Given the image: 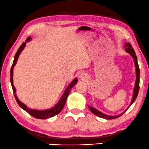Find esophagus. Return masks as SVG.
<instances>
[{
	"instance_id": "obj_1",
	"label": "esophagus",
	"mask_w": 149,
	"mask_h": 149,
	"mask_svg": "<svg viewBox=\"0 0 149 149\" xmlns=\"http://www.w3.org/2000/svg\"><path fill=\"white\" fill-rule=\"evenodd\" d=\"M79 79H81V80H86L88 79V75L86 73H81L79 74Z\"/></svg>"
}]
</instances>
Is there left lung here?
<instances>
[{
	"mask_svg": "<svg viewBox=\"0 0 149 149\" xmlns=\"http://www.w3.org/2000/svg\"><path fill=\"white\" fill-rule=\"evenodd\" d=\"M125 51L127 52V53H128L130 54V55L132 56L133 58H134V64H135V67H136V82H135V87H134V94H133V96H132V101H131V103L130 104V106L128 107V108L130 107L132 104H133V102L135 101L136 98L137 96H138V91H139V84H140V69H139V66H138V61H137V56L136 55V53H135V51L134 49L132 47V45H130V43H125ZM89 109L91 111V112L93 113V114H95V116L99 117H101V118H104V119H116L117 118V117H119L120 116H122V115L127 110V108L126 110L124 112H123L122 113L119 114V115H117V116H107V115L99 111H98L96 109L93 107H91V106H88Z\"/></svg>",
	"mask_w": 149,
	"mask_h": 149,
	"instance_id": "1",
	"label": "left lung"
}]
</instances>
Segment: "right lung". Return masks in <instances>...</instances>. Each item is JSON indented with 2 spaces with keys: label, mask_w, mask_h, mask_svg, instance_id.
I'll use <instances>...</instances> for the list:
<instances>
[{
  "label": "right lung",
  "mask_w": 149,
  "mask_h": 149,
  "mask_svg": "<svg viewBox=\"0 0 149 149\" xmlns=\"http://www.w3.org/2000/svg\"><path fill=\"white\" fill-rule=\"evenodd\" d=\"M30 40H31V37L29 36L28 38L26 39V41L20 46V47L19 48L17 51L15 55L13 63V65H12L11 68V83L12 88H13V91L15 98L16 101L18 103L20 107H22L23 109L26 111V112H28L29 114L31 115V116H33V117H35V118L45 119L50 118V117H52L54 116H56V115L58 114L61 111L62 109L64 107L67 98H68V96L69 95H70L71 90H72L73 86H74L75 85V84H77V79L75 78L74 80L71 82L70 84L69 85L68 88L65 89V91L63 95V96H61V98L59 101L58 102V103L56 104V105L54 107L49 109H46V110H36V109H33L28 108V107L26 105V104L21 102L20 100L18 99L17 96H16V93H15L16 90L13 85V68H14V66L15 65L17 61V59H18L19 56L21 52H22L23 51V49H24V47L26 45L27 42H28Z\"/></svg>",
  "instance_id": "right-lung-1"
}]
</instances>
